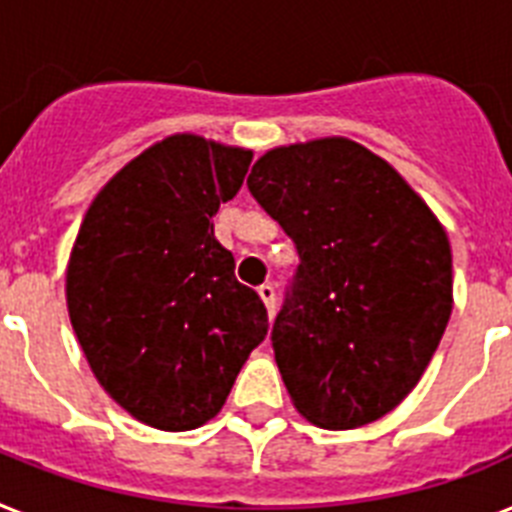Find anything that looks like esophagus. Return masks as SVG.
<instances>
[{
	"label": "esophagus",
	"mask_w": 512,
	"mask_h": 512,
	"mask_svg": "<svg viewBox=\"0 0 512 512\" xmlns=\"http://www.w3.org/2000/svg\"><path fill=\"white\" fill-rule=\"evenodd\" d=\"M259 295H261V301H264L266 311H269V319H272L274 308H277V293H274L272 282H264V285L259 287Z\"/></svg>",
	"instance_id": "obj_1"
}]
</instances>
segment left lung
Instances as JSON below:
<instances>
[{
  "mask_svg": "<svg viewBox=\"0 0 512 512\" xmlns=\"http://www.w3.org/2000/svg\"><path fill=\"white\" fill-rule=\"evenodd\" d=\"M248 190L301 264L272 327L295 411L358 429L398 408L453 314L445 227L390 162L329 135L269 149Z\"/></svg>",
  "mask_w": 512,
  "mask_h": 512,
  "instance_id": "obj_1",
  "label": "left lung"
}]
</instances>
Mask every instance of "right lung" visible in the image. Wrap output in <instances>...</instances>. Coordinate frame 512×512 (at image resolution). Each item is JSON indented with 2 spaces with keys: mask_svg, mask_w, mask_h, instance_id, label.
<instances>
[{
  "mask_svg": "<svg viewBox=\"0 0 512 512\" xmlns=\"http://www.w3.org/2000/svg\"><path fill=\"white\" fill-rule=\"evenodd\" d=\"M251 159L167 135L96 193L70 251L67 314L88 366L114 403L162 432L217 416L269 329L211 222Z\"/></svg>",
  "mask_w": 512,
  "mask_h": 512,
  "instance_id": "right-lung-1",
  "label": "right lung"
}]
</instances>
